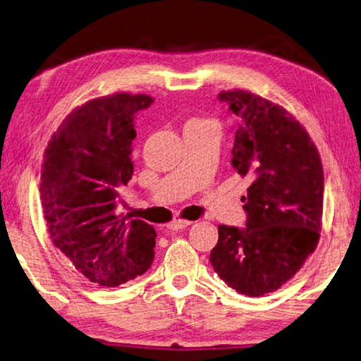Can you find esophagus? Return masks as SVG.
<instances>
[{"label":"esophagus","mask_w":361,"mask_h":361,"mask_svg":"<svg viewBox=\"0 0 361 361\" xmlns=\"http://www.w3.org/2000/svg\"><path fill=\"white\" fill-rule=\"evenodd\" d=\"M190 221H185V219H174L173 222H170L166 226V228L168 230H171V231H178V230H183V228H187L188 226H190Z\"/></svg>","instance_id":"34e87169"}]
</instances>
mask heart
I'll return each mask as SVG.
<instances>
[{"label":"heart","mask_w":361,"mask_h":361,"mask_svg":"<svg viewBox=\"0 0 361 361\" xmlns=\"http://www.w3.org/2000/svg\"><path fill=\"white\" fill-rule=\"evenodd\" d=\"M190 125H213V126H216L213 122H210V120H202V118H195V120H191Z\"/></svg>","instance_id":"b5f03b06"}]
</instances>
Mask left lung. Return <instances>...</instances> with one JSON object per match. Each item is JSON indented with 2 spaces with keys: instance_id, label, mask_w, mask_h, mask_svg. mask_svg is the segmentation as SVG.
<instances>
[{
  "instance_id": "1",
  "label": "left lung",
  "mask_w": 361,
  "mask_h": 361,
  "mask_svg": "<svg viewBox=\"0 0 361 361\" xmlns=\"http://www.w3.org/2000/svg\"><path fill=\"white\" fill-rule=\"evenodd\" d=\"M238 118L231 165L252 185L243 196L245 227L218 226L210 253L216 274L247 296L279 289L315 250L324 174L314 142L287 111L248 91H222Z\"/></svg>"
}]
</instances>
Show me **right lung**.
I'll list each match as a JSON object with an SVG mask.
<instances>
[{
    "label": "right lung",
    "instance_id": "1",
    "mask_svg": "<svg viewBox=\"0 0 361 361\" xmlns=\"http://www.w3.org/2000/svg\"><path fill=\"white\" fill-rule=\"evenodd\" d=\"M145 94H114L74 109L46 148L39 197L54 245L91 283L117 287L151 267L156 230L118 218V188L133 178L135 113Z\"/></svg>",
    "mask_w": 361,
    "mask_h": 361
}]
</instances>
